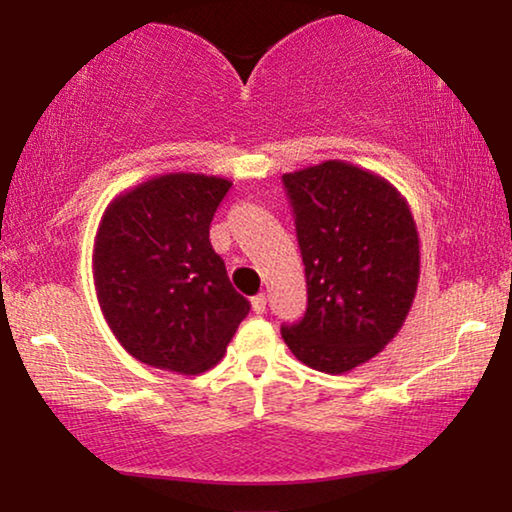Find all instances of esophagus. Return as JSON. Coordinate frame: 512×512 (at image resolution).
<instances>
[{"mask_svg": "<svg viewBox=\"0 0 512 512\" xmlns=\"http://www.w3.org/2000/svg\"><path fill=\"white\" fill-rule=\"evenodd\" d=\"M251 307H254L256 314H263L265 307H268V298H265V293H258V296L251 298Z\"/></svg>", "mask_w": 512, "mask_h": 512, "instance_id": "34e87169", "label": "esophagus"}]
</instances>
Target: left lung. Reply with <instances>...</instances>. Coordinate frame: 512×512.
I'll use <instances>...</instances> for the list:
<instances>
[{"label":"left lung","instance_id":"8db88e82","mask_svg":"<svg viewBox=\"0 0 512 512\" xmlns=\"http://www.w3.org/2000/svg\"><path fill=\"white\" fill-rule=\"evenodd\" d=\"M296 216L307 310L282 338L298 361L340 375L401 331L419 282V237L387 179L342 160L282 177Z\"/></svg>","mask_w":512,"mask_h":512}]
</instances>
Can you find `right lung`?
<instances>
[{
    "instance_id": "add662e5",
    "label": "right lung",
    "mask_w": 512,
    "mask_h": 512,
    "mask_svg": "<svg viewBox=\"0 0 512 512\" xmlns=\"http://www.w3.org/2000/svg\"><path fill=\"white\" fill-rule=\"evenodd\" d=\"M230 186L207 174H163L118 195L102 216L97 300L116 340L146 366L205 373L249 314L209 242Z\"/></svg>"
}]
</instances>
